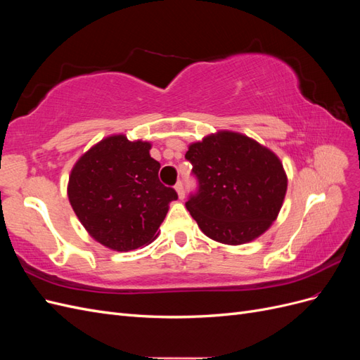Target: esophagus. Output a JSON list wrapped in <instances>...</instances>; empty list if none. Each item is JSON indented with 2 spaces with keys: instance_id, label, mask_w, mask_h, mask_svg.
Returning a JSON list of instances; mask_svg holds the SVG:
<instances>
[{
  "instance_id": "esophagus-1",
  "label": "esophagus",
  "mask_w": 360,
  "mask_h": 360,
  "mask_svg": "<svg viewBox=\"0 0 360 360\" xmlns=\"http://www.w3.org/2000/svg\"><path fill=\"white\" fill-rule=\"evenodd\" d=\"M174 188H176V191H177V193H179V198H180V200H183V198H184V188H183V183H181V181H177V184H176V186H174Z\"/></svg>"
}]
</instances>
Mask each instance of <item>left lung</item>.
<instances>
[{
	"label": "left lung",
	"instance_id": "obj_1",
	"mask_svg": "<svg viewBox=\"0 0 360 360\" xmlns=\"http://www.w3.org/2000/svg\"><path fill=\"white\" fill-rule=\"evenodd\" d=\"M184 158L197 180L186 209L205 236L242 245L276 219L287 176L270 150L245 135L219 132L192 144Z\"/></svg>",
	"mask_w": 360,
	"mask_h": 360
}]
</instances>
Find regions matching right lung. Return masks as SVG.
Instances as JSON below:
<instances>
[{"mask_svg":"<svg viewBox=\"0 0 360 360\" xmlns=\"http://www.w3.org/2000/svg\"><path fill=\"white\" fill-rule=\"evenodd\" d=\"M150 144L110 136L76 162L69 177V201L85 230L120 252L150 243L179 198L159 180L160 163Z\"/></svg>","mask_w":360,"mask_h":360,"instance_id":"1","label":"right lung"}]
</instances>
